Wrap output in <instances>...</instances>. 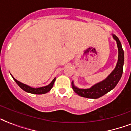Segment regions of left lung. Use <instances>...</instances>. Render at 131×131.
Wrapping results in <instances>:
<instances>
[{
	"instance_id": "left-lung-1",
	"label": "left lung",
	"mask_w": 131,
	"mask_h": 131,
	"mask_svg": "<svg viewBox=\"0 0 131 131\" xmlns=\"http://www.w3.org/2000/svg\"><path fill=\"white\" fill-rule=\"evenodd\" d=\"M113 37L116 40L119 51L116 67L106 79L94 84L89 89H79L74 85L73 81H72L71 84L73 91L80 96L94 99L100 98L114 89L119 81L122 75L123 67L124 64V52L119 39L115 35H113Z\"/></svg>"
}]
</instances>
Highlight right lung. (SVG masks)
Wrapping results in <instances>:
<instances>
[{"instance_id": "add662e5", "label": "right lung", "mask_w": 131, "mask_h": 131, "mask_svg": "<svg viewBox=\"0 0 131 131\" xmlns=\"http://www.w3.org/2000/svg\"><path fill=\"white\" fill-rule=\"evenodd\" d=\"M13 77L14 80L16 81V83L18 84V85L21 88V89H22L24 91H25V92L31 94H45L47 93V92H49V91L51 90L52 88L53 87V85H54V82H55L56 80V78H54V79L52 80V81L48 85H47V86H42V87L39 88H33L28 86V85H27V84H24V83L18 81V80H16L14 77Z\"/></svg>"}]
</instances>
